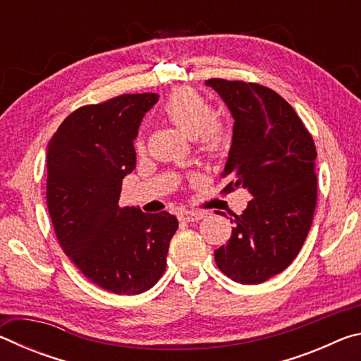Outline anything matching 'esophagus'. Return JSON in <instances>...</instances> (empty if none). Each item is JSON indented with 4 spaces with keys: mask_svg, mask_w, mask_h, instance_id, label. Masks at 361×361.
I'll use <instances>...</instances> for the list:
<instances>
[{
    "mask_svg": "<svg viewBox=\"0 0 361 361\" xmlns=\"http://www.w3.org/2000/svg\"><path fill=\"white\" fill-rule=\"evenodd\" d=\"M178 218H180V221H183V223H194V221H199V219H202L204 213L183 210V212L178 213Z\"/></svg>",
    "mask_w": 361,
    "mask_h": 361,
    "instance_id": "obj_1",
    "label": "esophagus"
}]
</instances>
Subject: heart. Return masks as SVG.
Wrapping results in <instances>:
<instances>
[{"label":"heart","instance_id":"heart-1","mask_svg":"<svg viewBox=\"0 0 361 361\" xmlns=\"http://www.w3.org/2000/svg\"><path fill=\"white\" fill-rule=\"evenodd\" d=\"M164 114L188 137H200V145L212 157H219L229 146V132L219 122H212L213 108L192 89H176L164 103ZM138 148L143 142L138 140Z\"/></svg>","mask_w":361,"mask_h":361}]
</instances>
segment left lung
I'll use <instances>...</instances> for the list:
<instances>
[{"mask_svg": "<svg viewBox=\"0 0 361 361\" xmlns=\"http://www.w3.org/2000/svg\"><path fill=\"white\" fill-rule=\"evenodd\" d=\"M205 85L234 119L224 191L242 188L252 195L242 215H232L235 226L229 242L215 250L216 266L239 283H262L291 264L312 226L314 140L290 103L264 85L226 79Z\"/></svg>", "mask_w": 361, "mask_h": 361, "instance_id": "8db88e82", "label": "left lung"}]
</instances>
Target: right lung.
<instances>
[{"label":"right lung","mask_w":361,"mask_h":361,"mask_svg":"<svg viewBox=\"0 0 361 361\" xmlns=\"http://www.w3.org/2000/svg\"><path fill=\"white\" fill-rule=\"evenodd\" d=\"M157 94H126L76 109L47 145V209L60 247L90 282L140 295L166 271L178 219L121 207L137 164L133 140Z\"/></svg>","instance_id":"right-lung-1"}]
</instances>
